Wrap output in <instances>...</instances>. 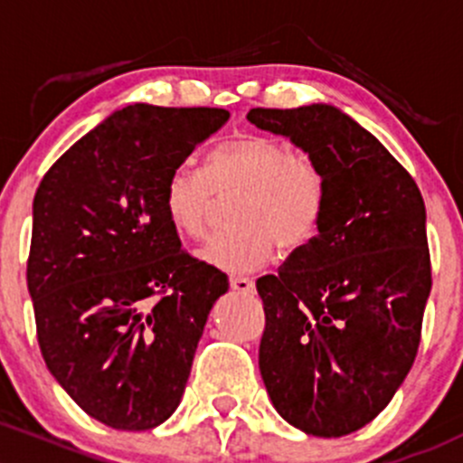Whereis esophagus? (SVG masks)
<instances>
[{
  "label": "esophagus",
  "instance_id": "1",
  "mask_svg": "<svg viewBox=\"0 0 463 463\" xmlns=\"http://www.w3.org/2000/svg\"><path fill=\"white\" fill-rule=\"evenodd\" d=\"M230 285H232V289H236V292H241V294L254 292V280L247 279V276H232Z\"/></svg>",
  "mask_w": 463,
  "mask_h": 463
}]
</instances>
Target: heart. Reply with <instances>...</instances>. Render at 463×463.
<instances>
[{
  "mask_svg": "<svg viewBox=\"0 0 463 463\" xmlns=\"http://www.w3.org/2000/svg\"><path fill=\"white\" fill-rule=\"evenodd\" d=\"M238 194L232 218L238 227L221 232L200 247L203 263L222 271H251L280 250L309 242L323 221L327 180L317 158L292 151L285 140L247 133L218 146L204 171L180 165L162 194L166 221L187 238L209 227L216 196Z\"/></svg>",
  "mask_w": 463,
  "mask_h": 463,
  "instance_id": "heart-1",
  "label": "heart"
}]
</instances>
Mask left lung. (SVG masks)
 Instances as JSON below:
<instances>
[{
  "label": "left lung",
  "instance_id": "1",
  "mask_svg": "<svg viewBox=\"0 0 463 463\" xmlns=\"http://www.w3.org/2000/svg\"><path fill=\"white\" fill-rule=\"evenodd\" d=\"M247 120L314 156L327 180L317 236L256 280L267 394L307 435H350L388 406L417 356L432 288L426 204L412 175L336 107L251 109Z\"/></svg>",
  "mask_w": 463,
  "mask_h": 463
}]
</instances>
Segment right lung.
<instances>
[{
  "label": "right lung",
  "mask_w": 463,
  "mask_h": 463,
  "mask_svg": "<svg viewBox=\"0 0 463 463\" xmlns=\"http://www.w3.org/2000/svg\"><path fill=\"white\" fill-rule=\"evenodd\" d=\"M225 109L131 104L75 142L33 200L26 280L46 368L116 430L174 414L230 280L183 250L162 207L175 166Z\"/></svg>",
  "instance_id": "add662e5"
}]
</instances>
